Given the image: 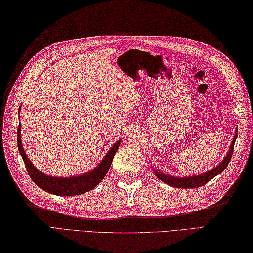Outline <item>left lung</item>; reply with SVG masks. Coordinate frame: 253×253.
<instances>
[{
	"mask_svg": "<svg viewBox=\"0 0 253 253\" xmlns=\"http://www.w3.org/2000/svg\"><path fill=\"white\" fill-rule=\"evenodd\" d=\"M237 138V131L235 136H234L233 140H232V144L230 147V150L227 152L226 157L224 158V160L222 162H221L218 166H215V168L211 170L207 171L205 174H202V175H196V176H192V177H184V178H177V177H171V176H168L165 174L162 173H159L158 170L156 171V175L159 178L160 180H162L163 182L169 184L171 187H175V188H180V189H192V188H199L201 186H204L205 183H207L209 180H211L212 178H214L217 175H219L220 173H222V171L225 169V168L229 164L230 160L232 158L233 155V150H234V144H235V140Z\"/></svg>",
	"mask_w": 253,
	"mask_h": 253,
	"instance_id": "obj_1",
	"label": "left lung"
}]
</instances>
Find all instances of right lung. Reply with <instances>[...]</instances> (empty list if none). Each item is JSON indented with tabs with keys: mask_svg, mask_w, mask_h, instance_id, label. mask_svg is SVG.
<instances>
[{
	"mask_svg": "<svg viewBox=\"0 0 253 253\" xmlns=\"http://www.w3.org/2000/svg\"><path fill=\"white\" fill-rule=\"evenodd\" d=\"M20 130L21 127L19 125L17 131L18 149H19V152L22 157L24 165H26V169L31 177V179L33 180V182L36 183V186H39L41 189L46 191V192L52 193L54 195H60V196H72V195L84 194L93 188H95L108 173L115 153L117 150H118V147L120 145V140L117 141V143L113 146L112 149L107 152V155L105 156V158H104L103 161L98 164L97 168L93 170H91L88 174L80 175L76 177H65V178L51 177V176H47L45 174H42L40 170L36 169L35 166L27 157L21 144Z\"/></svg>",
	"mask_w": 253,
	"mask_h": 253,
	"instance_id": "1",
	"label": "right lung"
}]
</instances>
